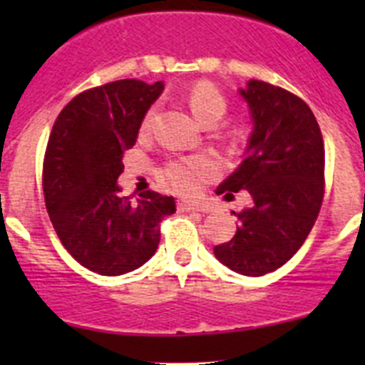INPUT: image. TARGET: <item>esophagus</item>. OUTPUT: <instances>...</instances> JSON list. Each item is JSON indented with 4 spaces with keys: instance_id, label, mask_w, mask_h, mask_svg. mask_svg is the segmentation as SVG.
<instances>
[{
    "instance_id": "esophagus-1",
    "label": "esophagus",
    "mask_w": 365,
    "mask_h": 365,
    "mask_svg": "<svg viewBox=\"0 0 365 365\" xmlns=\"http://www.w3.org/2000/svg\"><path fill=\"white\" fill-rule=\"evenodd\" d=\"M177 210H180V212H201V205H199L197 201L180 199V201H177Z\"/></svg>"
}]
</instances>
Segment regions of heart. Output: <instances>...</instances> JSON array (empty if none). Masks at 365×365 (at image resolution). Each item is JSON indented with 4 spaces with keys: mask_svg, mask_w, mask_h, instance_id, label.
Instances as JSON below:
<instances>
[{
    "mask_svg": "<svg viewBox=\"0 0 365 365\" xmlns=\"http://www.w3.org/2000/svg\"><path fill=\"white\" fill-rule=\"evenodd\" d=\"M188 106L192 113L205 124H214L227 113V98L212 82H197L188 91ZM157 109L150 108L144 113L140 131L151 128ZM217 175V163L208 155L175 159L164 166L163 179L173 192L195 193L205 182Z\"/></svg>",
    "mask_w": 365,
    "mask_h": 365,
    "instance_id": "1",
    "label": "heart"
}]
</instances>
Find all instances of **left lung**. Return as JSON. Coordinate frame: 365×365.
Listing matches in <instances>:
<instances>
[{
	"instance_id": "1",
	"label": "left lung",
	"mask_w": 365,
	"mask_h": 365,
	"mask_svg": "<svg viewBox=\"0 0 365 365\" xmlns=\"http://www.w3.org/2000/svg\"><path fill=\"white\" fill-rule=\"evenodd\" d=\"M241 95L254 131L241 166L215 192L234 199L247 190L252 206L234 212L237 232L214 254L243 276H263L291 259L320 214L325 150L311 108L294 93L250 80Z\"/></svg>"
}]
</instances>
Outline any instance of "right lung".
<instances>
[{"label":"right lung","mask_w":365,"mask_h":365,"mask_svg":"<svg viewBox=\"0 0 365 365\" xmlns=\"http://www.w3.org/2000/svg\"><path fill=\"white\" fill-rule=\"evenodd\" d=\"M125 78L91 87L60 111L43 157L47 214L67 252L86 269L118 276L143 267L160 241V222L175 212L173 197H120L122 157L137 143L144 113L163 93Z\"/></svg>","instance_id":"add662e5"}]
</instances>
